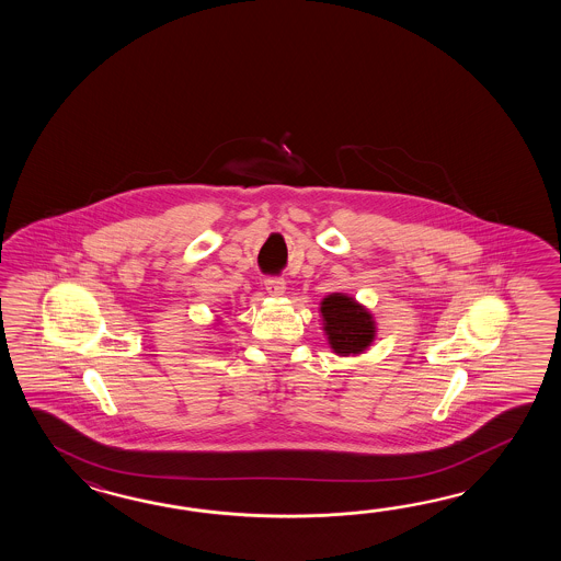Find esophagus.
<instances>
[{
    "mask_svg": "<svg viewBox=\"0 0 561 561\" xmlns=\"http://www.w3.org/2000/svg\"><path fill=\"white\" fill-rule=\"evenodd\" d=\"M264 286H266V293L273 295V297H283L285 295L286 283L285 278H280V276H268L264 280Z\"/></svg>",
    "mask_w": 561,
    "mask_h": 561,
    "instance_id": "esophagus-1",
    "label": "esophagus"
}]
</instances>
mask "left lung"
Wrapping results in <instances>:
<instances>
[{
	"mask_svg": "<svg viewBox=\"0 0 561 561\" xmlns=\"http://www.w3.org/2000/svg\"><path fill=\"white\" fill-rule=\"evenodd\" d=\"M321 312L329 345L336 355H358L373 343L375 322L355 298L339 293L329 295L321 302Z\"/></svg>",
	"mask_w": 561,
	"mask_h": 561,
	"instance_id": "left-lung-1",
	"label": "left lung"
}]
</instances>
